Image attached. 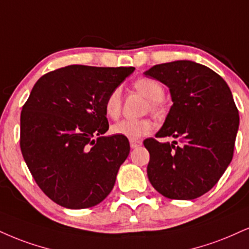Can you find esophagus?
Returning a JSON list of instances; mask_svg holds the SVG:
<instances>
[{
    "label": "esophagus",
    "instance_id": "esophagus-1",
    "mask_svg": "<svg viewBox=\"0 0 249 249\" xmlns=\"http://www.w3.org/2000/svg\"><path fill=\"white\" fill-rule=\"evenodd\" d=\"M142 142H137V140H130V146L131 148H137L139 146H142Z\"/></svg>",
    "mask_w": 249,
    "mask_h": 249
}]
</instances>
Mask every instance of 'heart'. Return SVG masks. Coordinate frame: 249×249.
I'll use <instances>...</instances> for the list:
<instances>
[{"instance_id":"1","label":"heart","mask_w":249,"mask_h":249,"mask_svg":"<svg viewBox=\"0 0 249 249\" xmlns=\"http://www.w3.org/2000/svg\"><path fill=\"white\" fill-rule=\"evenodd\" d=\"M134 87L140 94H142L146 98L151 101V111L160 112L162 109L161 100L163 98L164 90L163 87L158 81L152 79H139L136 81ZM122 107V92L121 89L117 88L110 92L104 102V110L107 117L110 118H117L121 113ZM153 130V124L148 119H123V121L116 123L112 125L111 132L117 136H121L131 140H137L146 134L151 133Z\"/></svg>"}]
</instances>
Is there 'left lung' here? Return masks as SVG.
<instances>
[{
	"label": "left lung",
	"mask_w": 249,
	"mask_h": 249,
	"mask_svg": "<svg viewBox=\"0 0 249 249\" xmlns=\"http://www.w3.org/2000/svg\"><path fill=\"white\" fill-rule=\"evenodd\" d=\"M143 74L168 87L173 101L155 137L179 142H143L149 182L167 198H197L214 187L232 161L239 128L232 92L215 71L190 60L155 65Z\"/></svg>",
	"instance_id": "obj_1"
}]
</instances>
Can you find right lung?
<instances>
[{"mask_svg": "<svg viewBox=\"0 0 249 249\" xmlns=\"http://www.w3.org/2000/svg\"><path fill=\"white\" fill-rule=\"evenodd\" d=\"M134 70L71 65L32 88L20 113V149L39 188L56 204L91 208L111 193L130 143L104 136V102Z\"/></svg>", "mask_w": 249, "mask_h": 249, "instance_id": "obj_1", "label": "right lung"}]
</instances>
